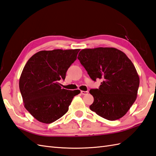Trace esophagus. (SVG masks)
Here are the masks:
<instances>
[{"instance_id":"esophagus-1","label":"esophagus","mask_w":156,"mask_h":156,"mask_svg":"<svg viewBox=\"0 0 156 156\" xmlns=\"http://www.w3.org/2000/svg\"><path fill=\"white\" fill-rule=\"evenodd\" d=\"M81 93L82 95H87L88 93H89V91H81Z\"/></svg>"}]
</instances>
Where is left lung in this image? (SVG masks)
I'll return each mask as SVG.
<instances>
[{"label":"left lung","mask_w":156,"mask_h":156,"mask_svg":"<svg viewBox=\"0 0 156 156\" xmlns=\"http://www.w3.org/2000/svg\"><path fill=\"white\" fill-rule=\"evenodd\" d=\"M77 58L92 80H102L99 89L89 91L94 98L90 109L109 121L125 115L140 85L139 75L127 55L115 48L98 47L81 50Z\"/></svg>","instance_id":"left-lung-1"}]
</instances>
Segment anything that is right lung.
Segmentation results:
<instances>
[{
  "label": "right lung",
  "mask_w": 156,
  "mask_h": 156,
  "mask_svg": "<svg viewBox=\"0 0 156 156\" xmlns=\"http://www.w3.org/2000/svg\"><path fill=\"white\" fill-rule=\"evenodd\" d=\"M80 49L41 51L24 67L19 89L26 109L40 122L51 123L67 112L79 90L62 89L59 81L77 59Z\"/></svg>",
  "instance_id": "right-lung-1"
}]
</instances>
